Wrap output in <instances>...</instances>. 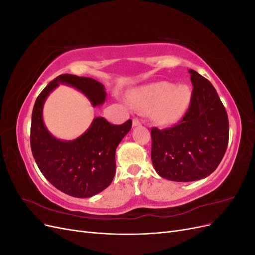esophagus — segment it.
<instances>
[{
	"label": "esophagus",
	"mask_w": 255,
	"mask_h": 255,
	"mask_svg": "<svg viewBox=\"0 0 255 255\" xmlns=\"http://www.w3.org/2000/svg\"><path fill=\"white\" fill-rule=\"evenodd\" d=\"M139 126H141V122L138 119H133V127L135 128V127H139Z\"/></svg>",
	"instance_id": "obj_1"
}]
</instances>
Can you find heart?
I'll list each match as a JSON object with an SVG mask.
<instances>
[{"label":"heart","instance_id":"b5f03b06","mask_svg":"<svg viewBox=\"0 0 255 255\" xmlns=\"http://www.w3.org/2000/svg\"><path fill=\"white\" fill-rule=\"evenodd\" d=\"M128 104L137 112L150 113L152 120L160 126L179 121L186 112L190 101V90L186 85L158 82L132 91Z\"/></svg>","mask_w":255,"mask_h":255}]
</instances>
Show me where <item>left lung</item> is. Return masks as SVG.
Segmentation results:
<instances>
[{"label":"left lung","mask_w":255,"mask_h":255,"mask_svg":"<svg viewBox=\"0 0 255 255\" xmlns=\"http://www.w3.org/2000/svg\"><path fill=\"white\" fill-rule=\"evenodd\" d=\"M190 104L176 126L151 128V159L156 172L174 182L204 179L220 164L229 142L228 114L212 83L189 70Z\"/></svg>","instance_id":"8db88e82"}]
</instances>
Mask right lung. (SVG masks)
I'll use <instances>...</instances> for the list:
<instances>
[{
    "mask_svg": "<svg viewBox=\"0 0 255 255\" xmlns=\"http://www.w3.org/2000/svg\"><path fill=\"white\" fill-rule=\"evenodd\" d=\"M59 83L74 87L92 106L104 103L106 92L100 82L73 74H61L49 83L36 99L30 125V148L38 168L54 187L75 198H89L109 187L116 173V149L132 128V120L114 126L97 117L74 140H60L45 128L44 101Z\"/></svg>",
    "mask_w": 255,
    "mask_h": 255,
    "instance_id": "right-lung-1",
    "label": "right lung"
}]
</instances>
